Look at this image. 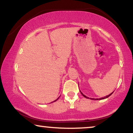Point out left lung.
Returning a JSON list of instances; mask_svg holds the SVG:
<instances>
[{
  "label": "left lung",
  "mask_w": 133,
  "mask_h": 133,
  "mask_svg": "<svg viewBox=\"0 0 133 133\" xmlns=\"http://www.w3.org/2000/svg\"><path fill=\"white\" fill-rule=\"evenodd\" d=\"M112 93H111L110 94H109V95H108V96H105V97H102V98H100V99H93V98H90V99H92V100H102V99H106V98H107V97H110V96L111 95V94H112ZM81 94H82V96H83V97H85V98H87V99H88V97H87L86 96H85L84 94H83L81 92Z\"/></svg>",
  "instance_id": "left-lung-1"
}]
</instances>
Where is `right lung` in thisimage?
<instances>
[{"instance_id":"1","label":"right lung","mask_w":133,"mask_h":133,"mask_svg":"<svg viewBox=\"0 0 133 133\" xmlns=\"http://www.w3.org/2000/svg\"><path fill=\"white\" fill-rule=\"evenodd\" d=\"M59 98H58V99H59ZM58 99H56V100H55V101H53V102H56V101H57V100H58ZM52 102H51V103H52Z\"/></svg>"}]
</instances>
